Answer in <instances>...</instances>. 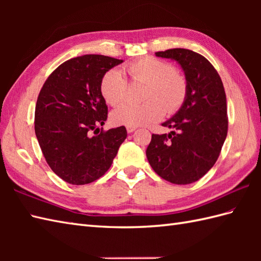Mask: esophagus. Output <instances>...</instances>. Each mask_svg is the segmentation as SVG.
<instances>
[{
	"instance_id": "obj_1",
	"label": "esophagus",
	"mask_w": 261,
	"mask_h": 261,
	"mask_svg": "<svg viewBox=\"0 0 261 261\" xmlns=\"http://www.w3.org/2000/svg\"><path fill=\"white\" fill-rule=\"evenodd\" d=\"M136 129H137V126H126L127 134H132V132L136 131Z\"/></svg>"
}]
</instances>
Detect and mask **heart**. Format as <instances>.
Listing matches in <instances>:
<instances>
[{"instance_id":"obj_1","label":"heart","mask_w":261,"mask_h":261,"mask_svg":"<svg viewBox=\"0 0 261 261\" xmlns=\"http://www.w3.org/2000/svg\"><path fill=\"white\" fill-rule=\"evenodd\" d=\"M135 83L147 84L146 103H125L111 113L114 124L126 126L148 125L168 113H174L184 103L187 94L185 77L174 70L173 66L153 57L142 58L126 67ZM126 81L119 69H111L102 77L99 90L104 101L118 105L125 98Z\"/></svg>"}]
</instances>
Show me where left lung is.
<instances>
[{"instance_id": "left-lung-1", "label": "left lung", "mask_w": 261, "mask_h": 261, "mask_svg": "<svg viewBox=\"0 0 261 261\" xmlns=\"http://www.w3.org/2000/svg\"><path fill=\"white\" fill-rule=\"evenodd\" d=\"M180 66L187 94L179 110L162 125L169 134L152 135L146 150L152 169L167 181L186 185L213 167L228 134L226 97L218 71L202 55L184 48L154 54Z\"/></svg>"}]
</instances>
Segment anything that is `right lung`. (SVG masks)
<instances>
[{
    "mask_svg": "<svg viewBox=\"0 0 261 261\" xmlns=\"http://www.w3.org/2000/svg\"><path fill=\"white\" fill-rule=\"evenodd\" d=\"M122 63L102 55L69 59L53 71L39 93L35 112L39 146L49 167L69 184L85 185L102 177L125 140L124 126L107 132L98 127L108 119L101 80Z\"/></svg>",
    "mask_w": 261,
    "mask_h": 261,
    "instance_id": "obj_1",
    "label": "right lung"
}]
</instances>
